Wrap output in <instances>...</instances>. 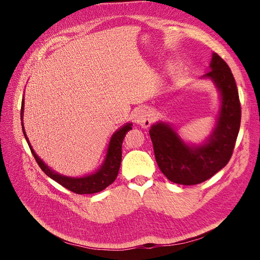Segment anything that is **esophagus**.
I'll return each instance as SVG.
<instances>
[{"mask_svg": "<svg viewBox=\"0 0 260 260\" xmlns=\"http://www.w3.org/2000/svg\"><path fill=\"white\" fill-rule=\"evenodd\" d=\"M136 119L141 127L147 128L152 122V113L147 108H140L137 112Z\"/></svg>", "mask_w": 260, "mask_h": 260, "instance_id": "34e87169", "label": "esophagus"}]
</instances>
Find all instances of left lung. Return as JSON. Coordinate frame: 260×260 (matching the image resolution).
<instances>
[{"label": "left lung", "mask_w": 260, "mask_h": 260, "mask_svg": "<svg viewBox=\"0 0 260 260\" xmlns=\"http://www.w3.org/2000/svg\"><path fill=\"white\" fill-rule=\"evenodd\" d=\"M210 68L205 77L210 78L221 93V107L216 129L206 144L188 146L162 122L149 130L158 167L174 183L194 185L208 180L229 162L237 142L241 124L237 83L230 67L217 53L212 54Z\"/></svg>", "instance_id": "8db88e82"}]
</instances>
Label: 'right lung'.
Instances as JSON below:
<instances>
[{"label": "right lung", "instance_id": "1", "mask_svg": "<svg viewBox=\"0 0 260 260\" xmlns=\"http://www.w3.org/2000/svg\"><path fill=\"white\" fill-rule=\"evenodd\" d=\"M22 114H23V100L21 102V109H20L21 120H22ZM131 125H132L131 123L125 124L121 129H119L117 132L114 133V136L112 137L111 142H109V145H108L106 159L103 164V166H102L101 169L96 171L95 174H92L90 176H86L83 178H68L65 176L55 174V172L46 166V165L39 158V156L35 153L26 136L25 129H23V124H22V131H23V136H25L28 145L30 147V151L36 158V161L38 162L39 167L42 169V171H44V174L46 176H49L51 179L56 181L57 183H59L60 185L68 188L69 191H72L76 194H93V193L103 191L104 188H106L109 184H112L116 180L118 176V171H119V168H120V164H121L122 142L125 137V133L132 129Z\"/></svg>", "mask_w": 260, "mask_h": 260}]
</instances>
